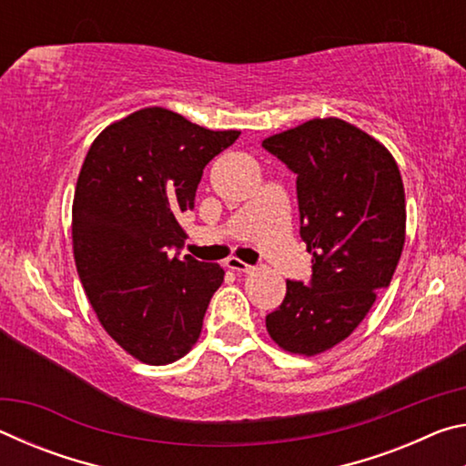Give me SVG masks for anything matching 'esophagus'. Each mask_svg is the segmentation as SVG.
<instances>
[{
    "instance_id": "1",
    "label": "esophagus",
    "mask_w": 466,
    "mask_h": 466,
    "mask_svg": "<svg viewBox=\"0 0 466 466\" xmlns=\"http://www.w3.org/2000/svg\"><path fill=\"white\" fill-rule=\"evenodd\" d=\"M226 267H228V269H232V271H240V273H248V271L255 269V267H252V265L240 261L238 257H230V258H228V261H226Z\"/></svg>"
}]
</instances>
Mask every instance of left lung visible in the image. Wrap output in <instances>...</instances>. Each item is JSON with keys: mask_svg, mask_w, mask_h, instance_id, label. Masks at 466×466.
I'll return each mask as SVG.
<instances>
[{"mask_svg": "<svg viewBox=\"0 0 466 466\" xmlns=\"http://www.w3.org/2000/svg\"><path fill=\"white\" fill-rule=\"evenodd\" d=\"M294 172L309 286L286 281L265 325L281 350L317 356L358 329L405 244V188L392 154L356 125L312 119L263 141Z\"/></svg>", "mask_w": 466, "mask_h": 466, "instance_id": "obj_1", "label": "left lung"}]
</instances>
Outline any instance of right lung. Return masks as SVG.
I'll use <instances>...</instances> for the list:
<instances>
[{"mask_svg": "<svg viewBox=\"0 0 466 466\" xmlns=\"http://www.w3.org/2000/svg\"><path fill=\"white\" fill-rule=\"evenodd\" d=\"M240 131H211L162 106L136 110L86 154L72 208L74 258L100 325L125 351L164 366L191 351L224 269L180 248L211 157Z\"/></svg>", "mask_w": 466, "mask_h": 466, "instance_id": "1", "label": "right lung"}]
</instances>
